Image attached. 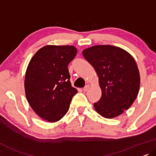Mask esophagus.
<instances>
[{
	"label": "esophagus",
	"mask_w": 156,
	"mask_h": 156,
	"mask_svg": "<svg viewBox=\"0 0 156 156\" xmlns=\"http://www.w3.org/2000/svg\"><path fill=\"white\" fill-rule=\"evenodd\" d=\"M90 89V85H85V86L83 87V91L84 92H86V91H87L88 90Z\"/></svg>",
	"instance_id": "1"
}]
</instances>
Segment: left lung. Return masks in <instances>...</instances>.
<instances>
[{
  "label": "left lung",
  "mask_w": 156,
  "mask_h": 156,
  "mask_svg": "<svg viewBox=\"0 0 156 156\" xmlns=\"http://www.w3.org/2000/svg\"><path fill=\"white\" fill-rule=\"evenodd\" d=\"M99 77L102 96L94 107L103 117L111 119L127 110L136 98L140 87L139 69L134 58L121 48L96 45L83 51Z\"/></svg>",
  "instance_id": "8db88e82"
}]
</instances>
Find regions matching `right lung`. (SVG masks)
<instances>
[{"label":"right lung","mask_w":156,"mask_h":156,"mask_svg":"<svg viewBox=\"0 0 156 156\" xmlns=\"http://www.w3.org/2000/svg\"><path fill=\"white\" fill-rule=\"evenodd\" d=\"M77 51L73 46L47 45L36 52L28 64L26 98L35 113L48 122L60 120L78 93L70 82L68 69Z\"/></svg>","instance_id":"right-lung-1"}]
</instances>
